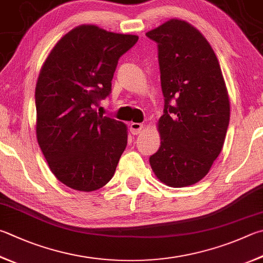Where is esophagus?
<instances>
[{"mask_svg":"<svg viewBox=\"0 0 263 263\" xmlns=\"http://www.w3.org/2000/svg\"><path fill=\"white\" fill-rule=\"evenodd\" d=\"M142 128H144V125H142L141 123H131L130 124V131L132 135H139V133L142 131Z\"/></svg>","mask_w":263,"mask_h":263,"instance_id":"esophagus-1","label":"esophagus"}]
</instances>
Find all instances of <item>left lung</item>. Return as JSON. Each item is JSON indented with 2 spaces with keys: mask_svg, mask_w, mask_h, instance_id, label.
I'll use <instances>...</instances> for the list:
<instances>
[{
  "mask_svg": "<svg viewBox=\"0 0 263 263\" xmlns=\"http://www.w3.org/2000/svg\"><path fill=\"white\" fill-rule=\"evenodd\" d=\"M146 35L157 44L164 97L157 123L161 146L149 163L165 185H193L221 153L230 121L221 66L206 37L180 19H170Z\"/></svg>",
  "mask_w": 263,
  "mask_h": 263,
  "instance_id": "8db88e82",
  "label": "left lung"
}]
</instances>
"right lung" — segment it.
<instances>
[{"label":"right lung","instance_id":"right-lung-1","mask_svg":"<svg viewBox=\"0 0 263 263\" xmlns=\"http://www.w3.org/2000/svg\"><path fill=\"white\" fill-rule=\"evenodd\" d=\"M138 39L80 25L57 42L42 65L35 87L37 142L51 173L71 189L99 190L115 174L127 128L94 108L111 93L119 57Z\"/></svg>","mask_w":263,"mask_h":263}]
</instances>
